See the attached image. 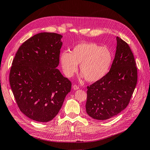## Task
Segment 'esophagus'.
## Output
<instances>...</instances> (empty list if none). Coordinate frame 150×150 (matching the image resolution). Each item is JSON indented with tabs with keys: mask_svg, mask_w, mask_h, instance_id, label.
Segmentation results:
<instances>
[{
	"mask_svg": "<svg viewBox=\"0 0 150 150\" xmlns=\"http://www.w3.org/2000/svg\"><path fill=\"white\" fill-rule=\"evenodd\" d=\"M72 88H73L74 90H77L79 88V87L77 84H74L73 86H72Z\"/></svg>",
	"mask_w": 150,
	"mask_h": 150,
	"instance_id": "34e87169",
	"label": "esophagus"
}]
</instances>
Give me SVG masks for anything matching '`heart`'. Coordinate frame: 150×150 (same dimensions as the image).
Returning a JSON list of instances; mask_svg holds the SVG:
<instances>
[{
    "instance_id": "b5f03b06",
    "label": "heart",
    "mask_w": 150,
    "mask_h": 150,
    "mask_svg": "<svg viewBox=\"0 0 150 150\" xmlns=\"http://www.w3.org/2000/svg\"><path fill=\"white\" fill-rule=\"evenodd\" d=\"M62 70L67 77H72L80 64L81 76L88 82L94 83L105 76L112 62V54L106 47L94 42L81 43L71 53L63 51L60 55Z\"/></svg>"
}]
</instances>
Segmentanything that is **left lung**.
I'll use <instances>...</instances> for the list:
<instances>
[{
	"mask_svg": "<svg viewBox=\"0 0 150 150\" xmlns=\"http://www.w3.org/2000/svg\"><path fill=\"white\" fill-rule=\"evenodd\" d=\"M115 57L110 71L88 86L86 110L95 120H106L128 105L137 83V67L133 54L123 40L116 37Z\"/></svg>",
	"mask_w": 150,
	"mask_h": 150,
	"instance_id": "left-lung-1",
	"label": "left lung"
}]
</instances>
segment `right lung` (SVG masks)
Returning <instances> with one entry per match:
<instances>
[{"label": "right lung", "instance_id": "add662e5", "mask_svg": "<svg viewBox=\"0 0 150 150\" xmlns=\"http://www.w3.org/2000/svg\"><path fill=\"white\" fill-rule=\"evenodd\" d=\"M62 36L35 34L22 44L12 61L9 82L18 107L30 119L52 120L61 110L71 82L57 67Z\"/></svg>", "mask_w": 150, "mask_h": 150}]
</instances>
